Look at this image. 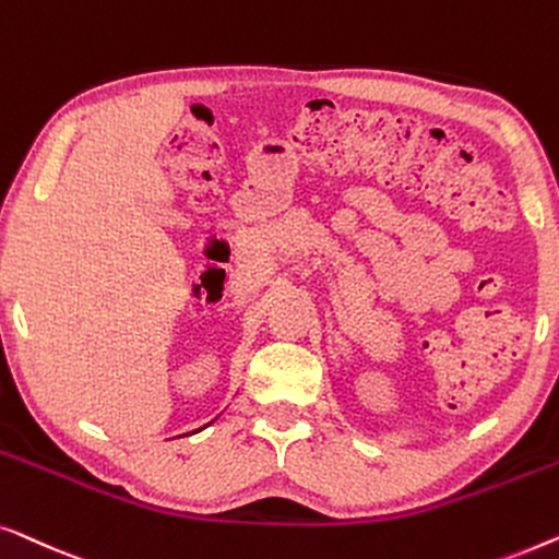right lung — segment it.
Instances as JSON below:
<instances>
[{
  "instance_id": "obj_1",
  "label": "right lung",
  "mask_w": 559,
  "mask_h": 559,
  "mask_svg": "<svg viewBox=\"0 0 559 559\" xmlns=\"http://www.w3.org/2000/svg\"><path fill=\"white\" fill-rule=\"evenodd\" d=\"M207 426H210V423H207ZM198 430H202V428H198ZM198 430H194V433H198Z\"/></svg>"
}]
</instances>
